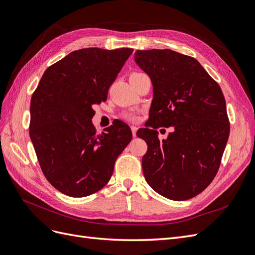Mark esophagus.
Returning a JSON list of instances; mask_svg holds the SVG:
<instances>
[{
	"instance_id": "esophagus-1",
	"label": "esophagus",
	"mask_w": 255,
	"mask_h": 255,
	"mask_svg": "<svg viewBox=\"0 0 255 255\" xmlns=\"http://www.w3.org/2000/svg\"><path fill=\"white\" fill-rule=\"evenodd\" d=\"M136 130H137V127L135 126H131V131H132V135L135 137L136 136Z\"/></svg>"
}]
</instances>
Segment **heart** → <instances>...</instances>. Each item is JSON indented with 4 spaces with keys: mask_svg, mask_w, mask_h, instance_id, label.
I'll use <instances>...</instances> for the list:
<instances>
[{
    "mask_svg": "<svg viewBox=\"0 0 255 255\" xmlns=\"http://www.w3.org/2000/svg\"><path fill=\"white\" fill-rule=\"evenodd\" d=\"M138 74H142V73H132L130 76H133V75H138ZM123 119H125L128 122H136L138 120V114L134 111H126L123 113Z\"/></svg>",
    "mask_w": 255,
    "mask_h": 255,
    "instance_id": "heart-1",
    "label": "heart"
}]
</instances>
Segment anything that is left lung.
<instances>
[{
    "mask_svg": "<svg viewBox=\"0 0 255 255\" xmlns=\"http://www.w3.org/2000/svg\"><path fill=\"white\" fill-rule=\"evenodd\" d=\"M135 62L153 86L149 120L136 135L147 143V183L165 198L191 199L215 178L230 134L223 91L191 56L171 50L136 51ZM171 127L160 141L156 129Z\"/></svg>",
    "mask_w": 255,
    "mask_h": 255,
    "instance_id": "left-lung-1",
    "label": "left lung"
}]
</instances>
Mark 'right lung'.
Instances as JSON below:
<instances>
[{
  "label": "right lung",
  "mask_w": 255,
  "mask_h": 255,
  "mask_svg": "<svg viewBox=\"0 0 255 255\" xmlns=\"http://www.w3.org/2000/svg\"><path fill=\"white\" fill-rule=\"evenodd\" d=\"M132 48L74 51L48 67L32 93L29 136L41 170L56 190L92 195L109 182L114 163L132 138L121 121L98 134L93 106L108 91Z\"/></svg>",
  "instance_id": "obj_1"
}]
</instances>
